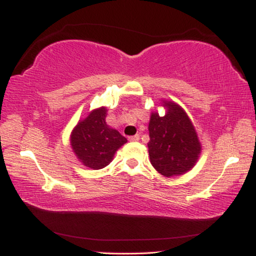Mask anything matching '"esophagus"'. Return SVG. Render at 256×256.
<instances>
[{"mask_svg":"<svg viewBox=\"0 0 256 256\" xmlns=\"http://www.w3.org/2000/svg\"><path fill=\"white\" fill-rule=\"evenodd\" d=\"M128 140H130V142H138V140H139V134H136V136H128Z\"/></svg>","mask_w":256,"mask_h":256,"instance_id":"1","label":"esophagus"}]
</instances>
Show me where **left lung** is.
<instances>
[{"label":"left lung","instance_id":"left-lung-1","mask_svg":"<svg viewBox=\"0 0 256 256\" xmlns=\"http://www.w3.org/2000/svg\"><path fill=\"white\" fill-rule=\"evenodd\" d=\"M164 116L158 110L150 118L148 153L150 164L166 178L192 170L198 161L202 145L192 122L174 100H161Z\"/></svg>","mask_w":256,"mask_h":256}]
</instances>
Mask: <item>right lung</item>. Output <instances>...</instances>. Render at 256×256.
Here are the masks:
<instances>
[{
	"instance_id": "1",
	"label": "right lung",
	"mask_w": 256,
	"mask_h": 256,
	"mask_svg": "<svg viewBox=\"0 0 256 256\" xmlns=\"http://www.w3.org/2000/svg\"><path fill=\"white\" fill-rule=\"evenodd\" d=\"M106 108L94 109L78 120L70 133V147L80 162L94 170L106 167L114 153L128 142L125 136L106 124Z\"/></svg>"
}]
</instances>
